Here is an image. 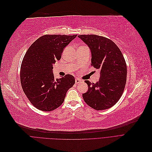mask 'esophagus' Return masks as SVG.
Wrapping results in <instances>:
<instances>
[{
    "mask_svg": "<svg viewBox=\"0 0 152 152\" xmlns=\"http://www.w3.org/2000/svg\"><path fill=\"white\" fill-rule=\"evenodd\" d=\"M82 82V80L79 79H75V84H79Z\"/></svg>",
    "mask_w": 152,
    "mask_h": 152,
    "instance_id": "esophagus-1",
    "label": "esophagus"
}]
</instances>
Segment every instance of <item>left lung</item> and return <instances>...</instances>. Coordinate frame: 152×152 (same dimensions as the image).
Here are the masks:
<instances>
[{
    "label": "left lung",
    "mask_w": 152,
    "mask_h": 152,
    "mask_svg": "<svg viewBox=\"0 0 152 152\" xmlns=\"http://www.w3.org/2000/svg\"><path fill=\"white\" fill-rule=\"evenodd\" d=\"M78 37L91 50V66L100 71V79L96 83L85 80L88 91L82 97L87 104L96 110L108 109L118 102L125 88V59L117 45L107 37L96 35Z\"/></svg>",
    "instance_id": "1"
}]
</instances>
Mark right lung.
<instances>
[{"label":"right lung","mask_w":152,"mask_h":152,"mask_svg":"<svg viewBox=\"0 0 152 152\" xmlns=\"http://www.w3.org/2000/svg\"><path fill=\"white\" fill-rule=\"evenodd\" d=\"M77 35H45L27 50L21 65L23 91L36 108L50 112L60 107L75 78L67 74L55 79L53 65L61 59L63 50Z\"/></svg>","instance_id":"obj_1"}]
</instances>
